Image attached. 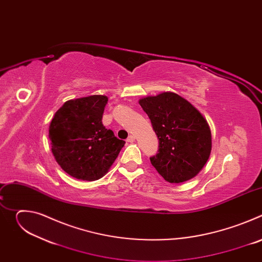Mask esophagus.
I'll list each match as a JSON object with an SVG mask.
<instances>
[{"label":"esophagus","instance_id":"1","mask_svg":"<svg viewBox=\"0 0 262 262\" xmlns=\"http://www.w3.org/2000/svg\"><path fill=\"white\" fill-rule=\"evenodd\" d=\"M135 140H136V137H135L134 135H130V136H128V138L126 139V141H127V142H129V143H133V142H135Z\"/></svg>","mask_w":262,"mask_h":262}]
</instances>
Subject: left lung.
Returning a JSON list of instances; mask_svg holds the SVG:
<instances>
[{
	"mask_svg": "<svg viewBox=\"0 0 262 262\" xmlns=\"http://www.w3.org/2000/svg\"><path fill=\"white\" fill-rule=\"evenodd\" d=\"M159 139L151 165L163 178L180 183L195 177L211 151L207 121L188 100L173 92H163L139 100Z\"/></svg>",
	"mask_w": 262,
	"mask_h": 262,
	"instance_id": "obj_1",
	"label": "left lung"
}]
</instances>
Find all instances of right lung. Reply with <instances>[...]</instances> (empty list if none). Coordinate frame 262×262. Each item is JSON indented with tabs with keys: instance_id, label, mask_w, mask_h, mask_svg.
<instances>
[{
	"instance_id": "1",
	"label": "right lung",
	"mask_w": 262,
	"mask_h": 262,
	"mask_svg": "<svg viewBox=\"0 0 262 262\" xmlns=\"http://www.w3.org/2000/svg\"><path fill=\"white\" fill-rule=\"evenodd\" d=\"M107 103L104 95H91L66 101L51 122L52 152L70 176L93 181L113 165L125 142L102 124Z\"/></svg>"
}]
</instances>
